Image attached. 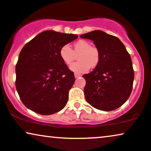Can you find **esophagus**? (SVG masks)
I'll use <instances>...</instances> for the list:
<instances>
[{
	"mask_svg": "<svg viewBox=\"0 0 151 151\" xmlns=\"http://www.w3.org/2000/svg\"><path fill=\"white\" fill-rule=\"evenodd\" d=\"M81 74H77V73H75L74 74V77H75V78H78V77H81Z\"/></svg>",
	"mask_w": 151,
	"mask_h": 151,
	"instance_id": "obj_1",
	"label": "esophagus"
}]
</instances>
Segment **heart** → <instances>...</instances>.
I'll return each mask as SVG.
<instances>
[{
	"label": "heart",
	"mask_w": 151,
	"mask_h": 151,
	"mask_svg": "<svg viewBox=\"0 0 151 151\" xmlns=\"http://www.w3.org/2000/svg\"><path fill=\"white\" fill-rule=\"evenodd\" d=\"M77 55L79 61L70 67V69L75 73H85L88 71L90 68H96L100 62L99 49L84 40H79L74 42L72 49L68 45H64L59 51V56L67 65L73 63Z\"/></svg>",
	"instance_id": "heart-1"
}]
</instances>
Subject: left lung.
Returning a JSON list of instances; mask_svg holds the SVG:
<instances>
[{"instance_id":"obj_1","label":"left lung","mask_w":151,"mask_h":151,"mask_svg":"<svg viewBox=\"0 0 151 151\" xmlns=\"http://www.w3.org/2000/svg\"><path fill=\"white\" fill-rule=\"evenodd\" d=\"M93 41L100 52V63L83 74L86 100L93 107L109 111L127 100L132 90L134 72L130 55L122 42L102 30L81 35Z\"/></svg>"}]
</instances>
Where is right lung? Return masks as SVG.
Listing matches in <instances>:
<instances>
[{
    "mask_svg": "<svg viewBox=\"0 0 151 151\" xmlns=\"http://www.w3.org/2000/svg\"><path fill=\"white\" fill-rule=\"evenodd\" d=\"M77 38L74 34L46 30L23 47L15 68V86L28 109L51 115L65 106L75 78L63 62L59 51Z\"/></svg>",
    "mask_w": 151,
    "mask_h": 151,
    "instance_id": "right-lung-1",
    "label": "right lung"
}]
</instances>
